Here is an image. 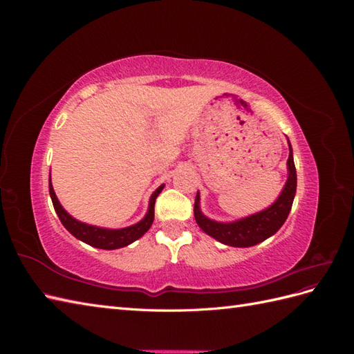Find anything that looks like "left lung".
Masks as SVG:
<instances>
[{
	"instance_id": "left-lung-1",
	"label": "left lung",
	"mask_w": 354,
	"mask_h": 354,
	"mask_svg": "<svg viewBox=\"0 0 354 354\" xmlns=\"http://www.w3.org/2000/svg\"><path fill=\"white\" fill-rule=\"evenodd\" d=\"M288 180L282 190L281 196L267 209L257 212L251 217L234 223H217L207 218L199 209V194L195 199L194 214L198 226L214 239L220 241L224 245L230 246H252L270 238L277 230L282 227V224L289 216L291 211L295 190H297V171L292 158V149L289 145V156H288Z\"/></svg>"
}]
</instances>
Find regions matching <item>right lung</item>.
<instances>
[{"label": "right lung", "mask_w": 354, "mask_h": 354, "mask_svg": "<svg viewBox=\"0 0 354 354\" xmlns=\"http://www.w3.org/2000/svg\"><path fill=\"white\" fill-rule=\"evenodd\" d=\"M162 189H164V186H159L153 192V195L151 196V203H149V211L146 214V217L140 223H137V224H134V226L125 227V229L111 230V229L88 226V224L81 223L78 220H75L73 217H71L69 214L62 208V205L56 198L55 190H53L51 178L48 180V190H50V196L53 201V207H55L63 226H65L66 230L71 232L77 239L88 243L91 246H95V248H100V250H118V248H122V246L130 245L131 242L137 241L138 238H142L143 234L152 226L153 218H155V201Z\"/></svg>", "instance_id": "add662e5"}]
</instances>
